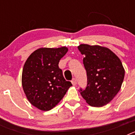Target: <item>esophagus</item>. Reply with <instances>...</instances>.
Instances as JSON below:
<instances>
[{
	"label": "esophagus",
	"instance_id": "1",
	"mask_svg": "<svg viewBox=\"0 0 135 135\" xmlns=\"http://www.w3.org/2000/svg\"><path fill=\"white\" fill-rule=\"evenodd\" d=\"M71 84H73L74 86H75L76 84V80L75 78H73L72 80H71Z\"/></svg>",
	"mask_w": 135,
	"mask_h": 135
}]
</instances>
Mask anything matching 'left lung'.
<instances>
[{"instance_id": "8db88e82", "label": "left lung", "mask_w": 135, "mask_h": 135, "mask_svg": "<svg viewBox=\"0 0 135 135\" xmlns=\"http://www.w3.org/2000/svg\"><path fill=\"white\" fill-rule=\"evenodd\" d=\"M84 55L87 86L80 89L89 105L102 107L109 103L120 90L125 70L119 57L110 49L99 45L82 44L78 46Z\"/></svg>"}]
</instances>
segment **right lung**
Returning <instances> with one entry per match:
<instances>
[{"label":"right lung","instance_id":"obj_1","mask_svg":"<svg viewBox=\"0 0 135 135\" xmlns=\"http://www.w3.org/2000/svg\"><path fill=\"white\" fill-rule=\"evenodd\" d=\"M68 51L66 46L38 49L23 65L21 84L24 93L30 103L40 110L53 109L72 86L58 65Z\"/></svg>","mask_w":135,"mask_h":135}]
</instances>
